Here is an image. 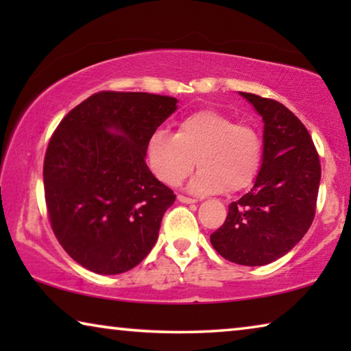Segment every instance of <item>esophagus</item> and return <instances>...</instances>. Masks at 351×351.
I'll return each instance as SVG.
<instances>
[{
	"mask_svg": "<svg viewBox=\"0 0 351 351\" xmlns=\"http://www.w3.org/2000/svg\"><path fill=\"white\" fill-rule=\"evenodd\" d=\"M178 201H180V203H184V204H195V203H197V199L184 197V195H178Z\"/></svg>",
	"mask_w": 351,
	"mask_h": 351,
	"instance_id": "obj_1",
	"label": "esophagus"
}]
</instances>
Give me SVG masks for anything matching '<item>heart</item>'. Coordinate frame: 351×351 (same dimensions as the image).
<instances>
[{
    "label": "heart",
    "mask_w": 351,
    "mask_h": 351,
    "mask_svg": "<svg viewBox=\"0 0 351 351\" xmlns=\"http://www.w3.org/2000/svg\"><path fill=\"white\" fill-rule=\"evenodd\" d=\"M195 159L201 169L189 184L190 192H239L258 175L263 142L252 125L215 110L192 112L176 123L173 134L156 130L147 141L148 165L167 186L181 184Z\"/></svg>",
    "instance_id": "obj_1"
}]
</instances>
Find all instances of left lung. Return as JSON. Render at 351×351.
I'll return each mask as SVG.
<instances>
[{"label": "left lung", "instance_id": "left-lung-1", "mask_svg": "<svg viewBox=\"0 0 351 351\" xmlns=\"http://www.w3.org/2000/svg\"><path fill=\"white\" fill-rule=\"evenodd\" d=\"M263 121V161L251 192L229 204L210 235L215 251L232 263L263 266L289 252L316 213L320 162L308 130L287 106L240 93Z\"/></svg>", "mask_w": 351, "mask_h": 351}]
</instances>
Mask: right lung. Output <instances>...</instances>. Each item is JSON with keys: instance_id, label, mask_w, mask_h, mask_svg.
Instances as JSON below:
<instances>
[{"instance_id": "obj_1", "label": "right lung", "mask_w": 351, "mask_h": 351, "mask_svg": "<svg viewBox=\"0 0 351 351\" xmlns=\"http://www.w3.org/2000/svg\"><path fill=\"white\" fill-rule=\"evenodd\" d=\"M176 104L158 94L102 91L58 123L45 156V198L58 243L83 268L121 274L156 243L176 197L145 164L147 141Z\"/></svg>"}]
</instances>
